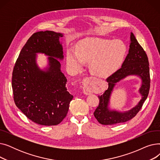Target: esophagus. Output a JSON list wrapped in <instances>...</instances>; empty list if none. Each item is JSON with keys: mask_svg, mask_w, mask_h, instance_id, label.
<instances>
[{"mask_svg": "<svg viewBox=\"0 0 160 160\" xmlns=\"http://www.w3.org/2000/svg\"><path fill=\"white\" fill-rule=\"evenodd\" d=\"M88 80L89 79L87 78L84 79V82H83V93H84L86 95H90L92 92H93L91 86L88 83Z\"/></svg>", "mask_w": 160, "mask_h": 160, "instance_id": "obj_1", "label": "esophagus"}]
</instances>
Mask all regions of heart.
Returning a JSON list of instances; mask_svg holds the SVG:
<instances>
[{"label":"heart","instance_id":"b5f03b06","mask_svg":"<svg viewBox=\"0 0 160 160\" xmlns=\"http://www.w3.org/2000/svg\"><path fill=\"white\" fill-rule=\"evenodd\" d=\"M126 52L122 41L102 38H88L79 41L76 52L67 51V63L74 72L82 69L83 63H89L91 72L106 77L114 72L121 63Z\"/></svg>","mask_w":160,"mask_h":160}]
</instances>
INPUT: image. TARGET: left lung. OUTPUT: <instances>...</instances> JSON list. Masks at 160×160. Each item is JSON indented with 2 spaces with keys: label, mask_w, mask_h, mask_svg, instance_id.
<instances>
[{
  "label": "left lung",
  "mask_w": 160,
  "mask_h": 160,
  "mask_svg": "<svg viewBox=\"0 0 160 160\" xmlns=\"http://www.w3.org/2000/svg\"><path fill=\"white\" fill-rule=\"evenodd\" d=\"M130 75H136L142 80L139 91L142 98L135 107L127 112H119L110 111L108 108L109 98L113 88L120 80ZM108 88L103 95L98 96L99 104L94 112V116L99 123L104 125H112L127 122L135 117L142 108L147 99L150 89V78L149 63L147 55L143 48L132 32L130 34V48L121 68L107 78Z\"/></svg>",
  "instance_id": "obj_1"
}]
</instances>
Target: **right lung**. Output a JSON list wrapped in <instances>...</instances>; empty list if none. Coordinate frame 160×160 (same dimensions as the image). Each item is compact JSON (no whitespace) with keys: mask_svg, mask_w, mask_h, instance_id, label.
<instances>
[{"mask_svg":"<svg viewBox=\"0 0 160 160\" xmlns=\"http://www.w3.org/2000/svg\"><path fill=\"white\" fill-rule=\"evenodd\" d=\"M61 33L41 31L33 33L24 45L13 67L12 83L15 105L36 124L53 126L66 117L73 96L67 91V78L61 71L63 47ZM49 56V67L40 70L36 54Z\"/></svg>","mask_w":160,"mask_h":160,"instance_id":"obj_1","label":"right lung"}]
</instances>
